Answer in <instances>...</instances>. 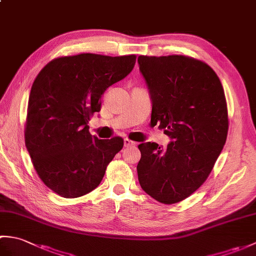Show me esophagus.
<instances>
[{
	"instance_id": "1",
	"label": "esophagus",
	"mask_w": 256,
	"mask_h": 256,
	"mask_svg": "<svg viewBox=\"0 0 256 256\" xmlns=\"http://www.w3.org/2000/svg\"><path fill=\"white\" fill-rule=\"evenodd\" d=\"M135 144L136 143H135L134 140H131L130 138H124V146H126V148L128 146H134Z\"/></svg>"
}]
</instances>
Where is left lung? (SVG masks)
Instances as JSON below:
<instances>
[{"label":"left lung","instance_id":"obj_1","mask_svg":"<svg viewBox=\"0 0 256 256\" xmlns=\"http://www.w3.org/2000/svg\"><path fill=\"white\" fill-rule=\"evenodd\" d=\"M138 62L153 101L150 123L174 140L165 148L138 145V182L158 202L177 204L206 182L226 144L224 90L214 70L192 57L142 55Z\"/></svg>","mask_w":256,"mask_h":256}]
</instances>
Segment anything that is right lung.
Listing matches in <instances>:
<instances>
[{
    "label": "right lung",
    "instance_id": "1",
    "mask_svg": "<svg viewBox=\"0 0 256 256\" xmlns=\"http://www.w3.org/2000/svg\"><path fill=\"white\" fill-rule=\"evenodd\" d=\"M136 55L82 52L52 59L32 82L25 145L42 182L64 198H78L99 186L123 148L120 136L99 140L89 132L104 91L132 72Z\"/></svg>",
    "mask_w": 256,
    "mask_h": 256
}]
</instances>
